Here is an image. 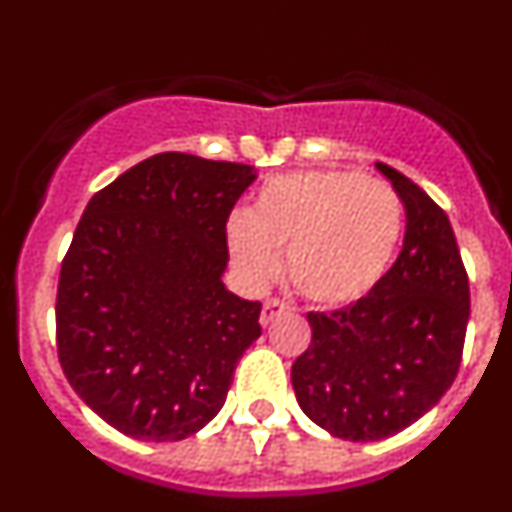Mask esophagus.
I'll list each match as a JSON object with an SVG mask.
<instances>
[{"label": "esophagus", "mask_w": 512, "mask_h": 512, "mask_svg": "<svg viewBox=\"0 0 512 512\" xmlns=\"http://www.w3.org/2000/svg\"><path fill=\"white\" fill-rule=\"evenodd\" d=\"M282 312H287V305H284L282 300H274V297H271V300H266L264 307H261V318H259L261 325H269L271 320L279 318Z\"/></svg>", "instance_id": "1"}]
</instances>
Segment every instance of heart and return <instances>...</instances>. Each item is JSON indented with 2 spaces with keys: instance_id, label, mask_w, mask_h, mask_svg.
I'll return each instance as SVG.
<instances>
[{
  "instance_id": "b5f03b06",
  "label": "heart",
  "mask_w": 512,
  "mask_h": 512,
  "mask_svg": "<svg viewBox=\"0 0 512 512\" xmlns=\"http://www.w3.org/2000/svg\"><path fill=\"white\" fill-rule=\"evenodd\" d=\"M405 228L400 194L354 169H310L274 176L253 212L228 217V248L248 284L287 274L315 305L364 300L390 271Z\"/></svg>"
}]
</instances>
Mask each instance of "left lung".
Masks as SVG:
<instances>
[{"label":"left lung","mask_w":512,"mask_h":512,"mask_svg":"<svg viewBox=\"0 0 512 512\" xmlns=\"http://www.w3.org/2000/svg\"><path fill=\"white\" fill-rule=\"evenodd\" d=\"M408 228L387 277L336 312H307L312 341L292 364L302 413L343 441H382L446 395L461 364L469 279L449 217L405 174L377 164Z\"/></svg>","instance_id":"obj_1"}]
</instances>
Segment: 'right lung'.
Here are the masks:
<instances>
[{
    "instance_id": "right-lung-1",
    "label": "right lung",
    "mask_w": 512,
    "mask_h": 512,
    "mask_svg": "<svg viewBox=\"0 0 512 512\" xmlns=\"http://www.w3.org/2000/svg\"><path fill=\"white\" fill-rule=\"evenodd\" d=\"M256 171L158 153L99 189L61 264L56 346L76 395L138 441H182L228 397L261 336L233 295L225 223Z\"/></svg>"
}]
</instances>
